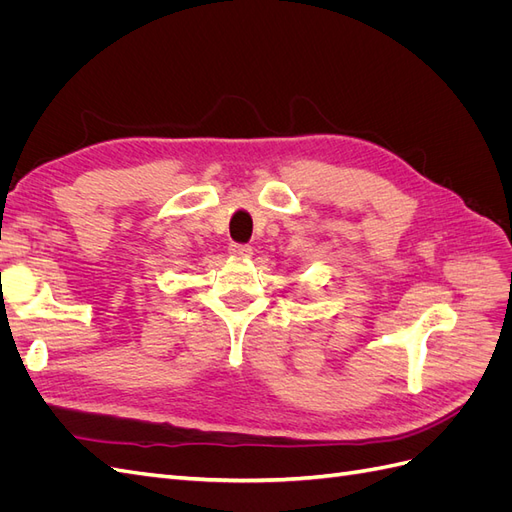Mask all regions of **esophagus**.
<instances>
[{
    "label": "esophagus",
    "mask_w": 512,
    "mask_h": 512,
    "mask_svg": "<svg viewBox=\"0 0 512 512\" xmlns=\"http://www.w3.org/2000/svg\"><path fill=\"white\" fill-rule=\"evenodd\" d=\"M230 256L235 258H250L252 256V247L250 245H241V243H230L228 245Z\"/></svg>",
    "instance_id": "esophagus-1"
}]
</instances>
